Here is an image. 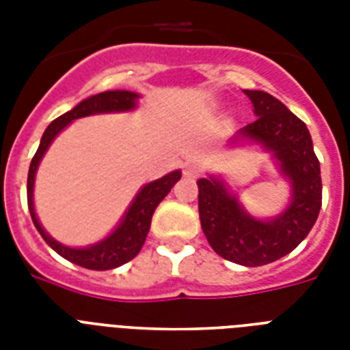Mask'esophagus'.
<instances>
[{"label": "esophagus", "mask_w": 350, "mask_h": 350, "mask_svg": "<svg viewBox=\"0 0 350 350\" xmlns=\"http://www.w3.org/2000/svg\"><path fill=\"white\" fill-rule=\"evenodd\" d=\"M198 174H200V169H198V165L187 163L185 167H183V176H185V178H196Z\"/></svg>", "instance_id": "1"}]
</instances>
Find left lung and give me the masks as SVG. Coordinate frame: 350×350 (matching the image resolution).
<instances>
[{
    "label": "left lung",
    "instance_id": "8db88e82",
    "mask_svg": "<svg viewBox=\"0 0 350 350\" xmlns=\"http://www.w3.org/2000/svg\"><path fill=\"white\" fill-rule=\"evenodd\" d=\"M243 92L256 120L236 131L229 147L271 154L278 174L288 183L287 205L276 216H252L239 202V189L224 176L207 174L198 180V208L216 254L238 265L260 267L293 252L307 238L321 208V174L304 121L269 92Z\"/></svg>",
    "mask_w": 350,
    "mask_h": 350
}]
</instances>
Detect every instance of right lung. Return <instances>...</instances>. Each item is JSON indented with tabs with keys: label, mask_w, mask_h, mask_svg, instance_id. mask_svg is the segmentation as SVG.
<instances>
[{
	"label": "right lung",
	"mask_w": 350,
	"mask_h": 350,
	"mask_svg": "<svg viewBox=\"0 0 350 350\" xmlns=\"http://www.w3.org/2000/svg\"><path fill=\"white\" fill-rule=\"evenodd\" d=\"M142 94L132 92V90H105L100 94H94L87 100L79 101L78 105L65 112L63 116L54 120L46 126L43 136H41L40 147L36 150L34 158L30 161L29 180H27V202H29L30 218L34 221V227L45 239L46 245L65 260L72 261L76 265L90 269V271H109L121 267L132 258H136L137 252L142 250L145 239H147L148 229H150V219L161 200L170 192L174 183L181 178V170L176 169L169 174L161 176L158 180L148 181L137 191L131 205L126 207L125 214L121 216L118 225L105 238H101L96 243L87 247H70L62 241H57L43 229L34 205V183L36 172L40 167L41 159L46 154L52 142L56 139L57 134L65 131L72 121L79 118L96 116V114H116V112H132L137 109V101Z\"/></svg>",
	"instance_id": "obj_1"
}]
</instances>
